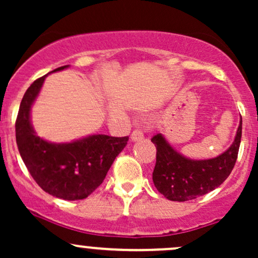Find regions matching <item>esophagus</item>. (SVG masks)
I'll list each match as a JSON object with an SVG mask.
<instances>
[{
  "label": "esophagus",
  "instance_id": "obj_1",
  "mask_svg": "<svg viewBox=\"0 0 258 258\" xmlns=\"http://www.w3.org/2000/svg\"><path fill=\"white\" fill-rule=\"evenodd\" d=\"M143 138H144V135L141 130H135V131L131 133V139L133 142L141 141V139H143Z\"/></svg>",
  "mask_w": 258,
  "mask_h": 258
}]
</instances>
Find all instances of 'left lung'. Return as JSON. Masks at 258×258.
Segmentation results:
<instances>
[{
  "label": "left lung",
  "mask_w": 258,
  "mask_h": 258,
  "mask_svg": "<svg viewBox=\"0 0 258 258\" xmlns=\"http://www.w3.org/2000/svg\"><path fill=\"white\" fill-rule=\"evenodd\" d=\"M242 120L233 144L217 158L191 160L174 150L161 133L152 138L156 147L154 185L172 201H188L203 197L220 186L232 172L241 141Z\"/></svg>",
  "instance_id": "8db88e82"
}]
</instances>
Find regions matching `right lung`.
I'll list each match as a JSON object with an SVG mask.
<instances>
[{
	"instance_id": "right-lung-1",
	"label": "right lung",
	"mask_w": 258,
	"mask_h": 258,
	"mask_svg": "<svg viewBox=\"0 0 258 258\" xmlns=\"http://www.w3.org/2000/svg\"><path fill=\"white\" fill-rule=\"evenodd\" d=\"M65 68L68 65L53 73ZM47 75L32 82L20 103L16 121L18 149L32 178L46 193L64 200L85 199L102 184L128 137L92 135L70 143H51L38 137L30 111Z\"/></svg>"
}]
</instances>
